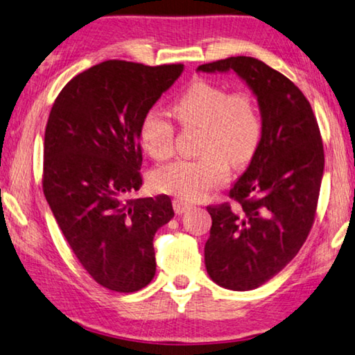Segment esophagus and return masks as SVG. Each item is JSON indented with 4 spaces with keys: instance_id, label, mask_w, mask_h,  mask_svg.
Returning a JSON list of instances; mask_svg holds the SVG:
<instances>
[{
    "instance_id": "obj_1",
    "label": "esophagus",
    "mask_w": 355,
    "mask_h": 355,
    "mask_svg": "<svg viewBox=\"0 0 355 355\" xmlns=\"http://www.w3.org/2000/svg\"><path fill=\"white\" fill-rule=\"evenodd\" d=\"M173 207H174V212L178 214V216H182L184 212H187L189 209L191 207L187 201H184V200H174L173 201Z\"/></svg>"
}]
</instances>
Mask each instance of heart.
Masks as SVG:
<instances>
[{
    "instance_id": "obj_1",
    "label": "heart",
    "mask_w": 355,
    "mask_h": 355,
    "mask_svg": "<svg viewBox=\"0 0 355 355\" xmlns=\"http://www.w3.org/2000/svg\"><path fill=\"white\" fill-rule=\"evenodd\" d=\"M176 119L184 127H201L195 159H178L155 168L153 184L157 190L196 201L222 187L230 179L231 164H248L263 138V116L250 91H231L216 81L198 78L173 103ZM138 137L146 154L165 160L173 154L176 125L164 110L153 107L143 114Z\"/></svg>"
}]
</instances>
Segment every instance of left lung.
Here are the masks:
<instances>
[{"instance_id":"1","label":"left lung","mask_w":355,"mask_h":355,"mask_svg":"<svg viewBox=\"0 0 355 355\" xmlns=\"http://www.w3.org/2000/svg\"><path fill=\"white\" fill-rule=\"evenodd\" d=\"M198 71H234L257 94L263 116V138L230 190L231 201L207 206V274L226 289L250 291L275 277L310 234L324 171L321 132L304 92L263 61L231 56Z\"/></svg>"}]
</instances>
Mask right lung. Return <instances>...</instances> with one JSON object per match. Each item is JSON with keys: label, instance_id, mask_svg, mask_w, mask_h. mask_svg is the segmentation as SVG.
Returning <instances> with one entry per match:
<instances>
[{"label": "right lung", "instance_id": "obj_1", "mask_svg": "<svg viewBox=\"0 0 355 355\" xmlns=\"http://www.w3.org/2000/svg\"><path fill=\"white\" fill-rule=\"evenodd\" d=\"M182 71L103 61L69 81L49 116L44 195L83 269L116 293L150 283L154 236L174 216L168 195H132L143 185L139 121Z\"/></svg>", "mask_w": 355, "mask_h": 355}]
</instances>
